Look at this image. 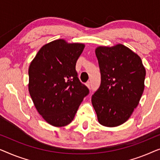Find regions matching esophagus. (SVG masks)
Returning a JSON list of instances; mask_svg holds the SVG:
<instances>
[{
  "label": "esophagus",
  "mask_w": 160,
  "mask_h": 160,
  "mask_svg": "<svg viewBox=\"0 0 160 160\" xmlns=\"http://www.w3.org/2000/svg\"><path fill=\"white\" fill-rule=\"evenodd\" d=\"M85 85L88 87V88H91V84H90V82H87Z\"/></svg>",
  "instance_id": "obj_1"
}]
</instances>
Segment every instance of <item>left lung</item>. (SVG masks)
I'll return each instance as SVG.
<instances>
[{"instance_id":"obj_1","label":"left lung","mask_w":160,"mask_h":160,"mask_svg":"<svg viewBox=\"0 0 160 160\" xmlns=\"http://www.w3.org/2000/svg\"><path fill=\"white\" fill-rule=\"evenodd\" d=\"M95 53L102 82L92 96V105L101 125L117 127L138 105L145 86V67L141 57L122 44L99 46Z\"/></svg>"}]
</instances>
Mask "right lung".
<instances>
[{"instance_id":"right-lung-1","label":"right lung","mask_w":160,"mask_h":160,"mask_svg":"<svg viewBox=\"0 0 160 160\" xmlns=\"http://www.w3.org/2000/svg\"><path fill=\"white\" fill-rule=\"evenodd\" d=\"M84 48L81 42L53 40L41 47L29 67L31 98L38 113L54 127L69 125L88 94L75 70Z\"/></svg>"}]
</instances>
